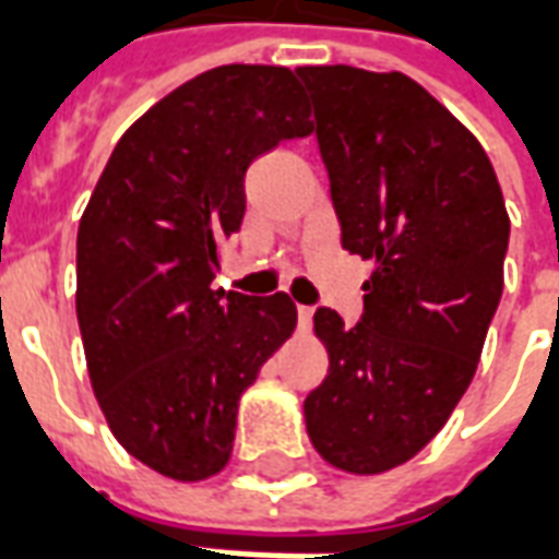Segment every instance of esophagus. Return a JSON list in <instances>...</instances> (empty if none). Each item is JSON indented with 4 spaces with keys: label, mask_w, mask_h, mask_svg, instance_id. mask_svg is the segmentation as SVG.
<instances>
[{
    "label": "esophagus",
    "mask_w": 559,
    "mask_h": 559,
    "mask_svg": "<svg viewBox=\"0 0 559 559\" xmlns=\"http://www.w3.org/2000/svg\"><path fill=\"white\" fill-rule=\"evenodd\" d=\"M296 314H299V329H311V317H314V308H311V305H299V311H296Z\"/></svg>",
    "instance_id": "34e87169"
}]
</instances>
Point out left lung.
<instances>
[{
  "label": "left lung",
  "mask_w": 559,
  "mask_h": 559,
  "mask_svg": "<svg viewBox=\"0 0 559 559\" xmlns=\"http://www.w3.org/2000/svg\"><path fill=\"white\" fill-rule=\"evenodd\" d=\"M341 245L374 263L365 308L344 326L317 308L329 374L305 399L329 464L371 476L431 443L479 365L503 296L509 215L479 140L407 74L296 68Z\"/></svg>",
  "instance_id": "left-lung-1"
}]
</instances>
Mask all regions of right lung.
I'll list each match as a JSON object with an SVG mask.
<instances>
[{
	"mask_svg": "<svg viewBox=\"0 0 559 559\" xmlns=\"http://www.w3.org/2000/svg\"><path fill=\"white\" fill-rule=\"evenodd\" d=\"M311 131L290 68H212L128 128L80 218L92 389L116 440L160 476L200 481L230 461L239 399L296 326L287 293L212 281L251 160Z\"/></svg>",
	"mask_w": 559,
	"mask_h": 559,
	"instance_id": "1",
	"label": "right lung"
}]
</instances>
